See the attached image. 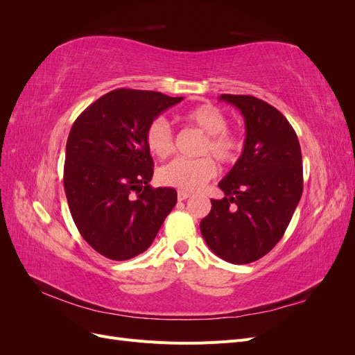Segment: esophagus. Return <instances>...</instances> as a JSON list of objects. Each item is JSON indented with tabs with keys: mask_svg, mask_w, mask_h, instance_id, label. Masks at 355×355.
<instances>
[{
	"mask_svg": "<svg viewBox=\"0 0 355 355\" xmlns=\"http://www.w3.org/2000/svg\"><path fill=\"white\" fill-rule=\"evenodd\" d=\"M191 197V192H187V191H178V200L179 201H184L187 198Z\"/></svg>",
	"mask_w": 355,
	"mask_h": 355,
	"instance_id": "esophagus-1",
	"label": "esophagus"
}]
</instances>
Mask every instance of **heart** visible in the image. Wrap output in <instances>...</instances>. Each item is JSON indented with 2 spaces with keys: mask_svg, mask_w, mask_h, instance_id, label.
Returning a JSON list of instances; mask_svg holds the SVG:
<instances>
[{
  "mask_svg": "<svg viewBox=\"0 0 355 355\" xmlns=\"http://www.w3.org/2000/svg\"><path fill=\"white\" fill-rule=\"evenodd\" d=\"M178 120L201 130L206 137L200 146L201 155H211L220 164H232L244 149V141L239 133L228 128V116L211 103L189 108L178 115ZM149 153L158 158H167L175 149V136L170 124L163 116L149 123L145 132ZM211 157L197 159L176 158L161 167L158 179L161 184L180 191H196L216 175V164Z\"/></svg>",
  "mask_w": 355,
  "mask_h": 355,
  "instance_id": "obj_1",
  "label": "heart"
}]
</instances>
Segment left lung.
<instances>
[{"label": "left lung", "mask_w": 355, "mask_h": 355, "mask_svg": "<svg viewBox=\"0 0 355 355\" xmlns=\"http://www.w3.org/2000/svg\"><path fill=\"white\" fill-rule=\"evenodd\" d=\"M241 111L243 154L219 182L222 200L200 223L214 254L231 263L261 259L282 240L302 196V153L296 132L274 106L250 94H220Z\"/></svg>", "instance_id": "left-lung-1"}]
</instances>
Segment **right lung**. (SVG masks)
<instances>
[{
    "label": "right lung",
    "mask_w": 355,
    "mask_h": 355,
    "mask_svg": "<svg viewBox=\"0 0 355 355\" xmlns=\"http://www.w3.org/2000/svg\"><path fill=\"white\" fill-rule=\"evenodd\" d=\"M184 98L116 89L87 106L67 142L63 187L83 239L102 256L127 261L153 244L176 206L173 188H153L145 132Z\"/></svg>",
    "instance_id": "right-lung-1"
}]
</instances>
